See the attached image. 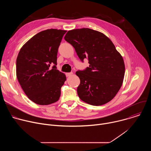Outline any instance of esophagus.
Returning a JSON list of instances; mask_svg holds the SVG:
<instances>
[{
  "mask_svg": "<svg viewBox=\"0 0 151 151\" xmlns=\"http://www.w3.org/2000/svg\"><path fill=\"white\" fill-rule=\"evenodd\" d=\"M73 75V73L72 72H70V73H66V76H71V75Z\"/></svg>",
  "mask_w": 151,
  "mask_h": 151,
  "instance_id": "obj_1",
  "label": "esophagus"
}]
</instances>
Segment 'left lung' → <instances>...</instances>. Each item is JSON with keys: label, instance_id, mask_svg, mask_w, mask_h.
<instances>
[{"label": "left lung", "instance_id": "obj_1", "mask_svg": "<svg viewBox=\"0 0 151 151\" xmlns=\"http://www.w3.org/2000/svg\"><path fill=\"white\" fill-rule=\"evenodd\" d=\"M64 39L74 47L82 61L88 59L90 64L76 72L81 81L77 88L80 99L93 106L112 100L122 86L125 64L111 39L88 28L69 30Z\"/></svg>", "mask_w": 151, "mask_h": 151}]
</instances>
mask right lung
Segmentation results:
<instances>
[{"label":"right lung","mask_w":151,"mask_h":151,"mask_svg":"<svg viewBox=\"0 0 151 151\" xmlns=\"http://www.w3.org/2000/svg\"><path fill=\"white\" fill-rule=\"evenodd\" d=\"M66 32L54 29L42 31L26 43L17 56V79L28 98L37 104H52L60 97L66 77L57 69V55Z\"/></svg>","instance_id":"add662e5"}]
</instances>
